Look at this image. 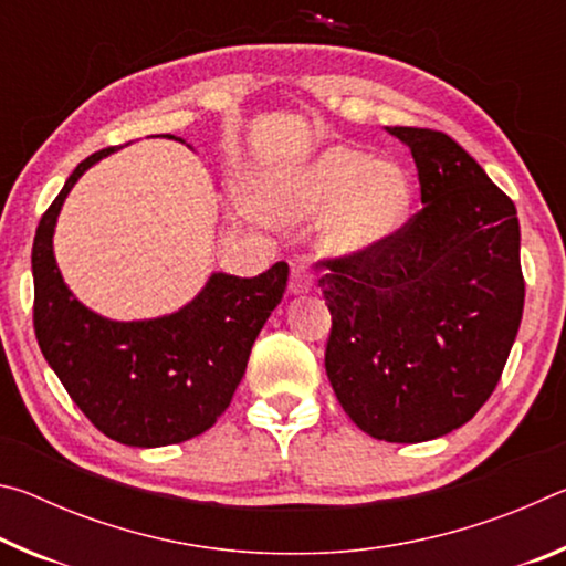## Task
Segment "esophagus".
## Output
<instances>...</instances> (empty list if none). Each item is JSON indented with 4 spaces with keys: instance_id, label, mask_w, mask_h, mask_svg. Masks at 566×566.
I'll return each mask as SVG.
<instances>
[{
    "instance_id": "obj_1",
    "label": "esophagus",
    "mask_w": 566,
    "mask_h": 566,
    "mask_svg": "<svg viewBox=\"0 0 566 566\" xmlns=\"http://www.w3.org/2000/svg\"><path fill=\"white\" fill-rule=\"evenodd\" d=\"M314 286V274L306 270L302 262H294L292 264V280H290V292L292 294H306L312 292Z\"/></svg>"
}]
</instances>
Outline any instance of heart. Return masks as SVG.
<instances>
[{
	"label": "heart",
	"instance_id": "heart-1",
	"mask_svg": "<svg viewBox=\"0 0 566 566\" xmlns=\"http://www.w3.org/2000/svg\"><path fill=\"white\" fill-rule=\"evenodd\" d=\"M415 187L405 167L349 147H329L296 175L280 212L290 217H332L329 247L337 254L377 252L405 227Z\"/></svg>",
	"mask_w": 566,
	"mask_h": 566
}]
</instances>
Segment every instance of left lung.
<instances>
[{"label": "left lung", "mask_w": 566, "mask_h": 566, "mask_svg": "<svg viewBox=\"0 0 566 566\" xmlns=\"http://www.w3.org/2000/svg\"><path fill=\"white\" fill-rule=\"evenodd\" d=\"M387 132L415 157L424 207L377 252L322 262L324 367L361 432L417 444L467 424L502 377L524 310L520 219L444 132Z\"/></svg>", "instance_id": "8db88e82"}]
</instances>
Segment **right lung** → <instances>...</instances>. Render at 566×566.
<instances>
[{"label":"right lung","instance_id":"add662e5","mask_svg":"<svg viewBox=\"0 0 566 566\" xmlns=\"http://www.w3.org/2000/svg\"><path fill=\"white\" fill-rule=\"evenodd\" d=\"M112 151L102 149L76 165L36 227V342L102 434L145 449L179 444L207 432L229 407L256 334L282 302L290 266L276 262L252 280L214 272L195 300L165 317L117 322L92 312L64 284L52 237L76 179Z\"/></svg>","mask_w":566,"mask_h":566}]
</instances>
